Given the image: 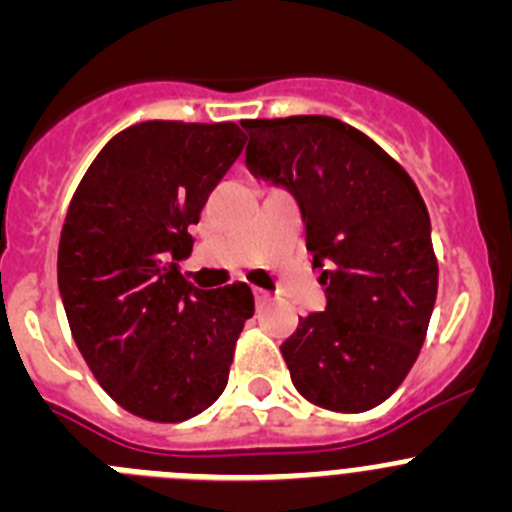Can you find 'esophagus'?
<instances>
[{"mask_svg": "<svg viewBox=\"0 0 512 512\" xmlns=\"http://www.w3.org/2000/svg\"><path fill=\"white\" fill-rule=\"evenodd\" d=\"M269 300V292H264V289H256V302H266Z\"/></svg>", "mask_w": 512, "mask_h": 512, "instance_id": "obj_1", "label": "esophagus"}]
</instances>
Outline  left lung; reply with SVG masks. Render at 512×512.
<instances>
[{
    "instance_id": "left-lung-1",
    "label": "left lung",
    "mask_w": 512,
    "mask_h": 512,
    "mask_svg": "<svg viewBox=\"0 0 512 512\" xmlns=\"http://www.w3.org/2000/svg\"><path fill=\"white\" fill-rule=\"evenodd\" d=\"M246 164L300 202L328 307L282 343L305 400L333 413L382 405L413 369L438 292L431 217L408 171L336 117L243 120Z\"/></svg>"
}]
</instances>
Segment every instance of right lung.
Returning <instances> with one entry per match:
<instances>
[{
	"label": "right lung",
	"instance_id": "add662e5",
	"mask_svg": "<svg viewBox=\"0 0 512 512\" xmlns=\"http://www.w3.org/2000/svg\"><path fill=\"white\" fill-rule=\"evenodd\" d=\"M243 146L235 122H138L97 153L71 197L58 243L71 336L102 390L143 420L194 418L228 384L253 292L194 287L179 261Z\"/></svg>",
	"mask_w": 512,
	"mask_h": 512
}]
</instances>
